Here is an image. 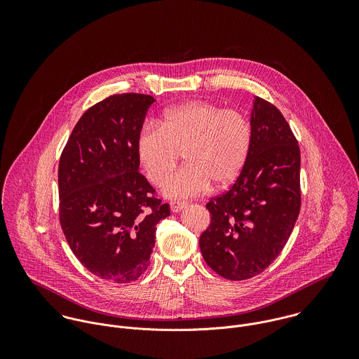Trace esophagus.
<instances>
[{"label": "esophagus", "instance_id": "1", "mask_svg": "<svg viewBox=\"0 0 359 359\" xmlns=\"http://www.w3.org/2000/svg\"><path fill=\"white\" fill-rule=\"evenodd\" d=\"M185 205H187V202H171V203H170V208H171L172 212H178V211H181Z\"/></svg>", "mask_w": 359, "mask_h": 359}]
</instances>
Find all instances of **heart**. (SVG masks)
<instances>
[{"label":"heart","instance_id":"b5f03b06","mask_svg":"<svg viewBox=\"0 0 359 359\" xmlns=\"http://www.w3.org/2000/svg\"><path fill=\"white\" fill-rule=\"evenodd\" d=\"M138 160L156 185L175 167L181 152L188 164L163 184L172 199L205 192L214 182L225 187L243 170L252 148V126L245 114L215 103L191 101L167 109L160 124L147 121L135 141Z\"/></svg>","mask_w":359,"mask_h":359}]
</instances>
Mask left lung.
I'll use <instances>...</instances> for the list:
<instances>
[{"instance_id": "left-lung-1", "label": "left lung", "mask_w": 359, "mask_h": 359, "mask_svg": "<svg viewBox=\"0 0 359 359\" xmlns=\"http://www.w3.org/2000/svg\"><path fill=\"white\" fill-rule=\"evenodd\" d=\"M252 148L231 189L205 208L211 222L199 246L207 265L229 280L261 273L285 248L297 221L300 148L276 106L255 97Z\"/></svg>"}]
</instances>
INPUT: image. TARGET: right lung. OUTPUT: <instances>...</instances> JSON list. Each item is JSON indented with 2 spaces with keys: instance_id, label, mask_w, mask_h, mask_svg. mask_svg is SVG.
Masks as SVG:
<instances>
[{
  "instance_id": "right-lung-1",
  "label": "right lung",
  "mask_w": 359,
  "mask_h": 359,
  "mask_svg": "<svg viewBox=\"0 0 359 359\" xmlns=\"http://www.w3.org/2000/svg\"><path fill=\"white\" fill-rule=\"evenodd\" d=\"M154 97L111 95L90 107L60 154L59 219L79 261L113 283L137 280L149 266L156 226L170 205L140 172L137 134Z\"/></svg>"
}]
</instances>
